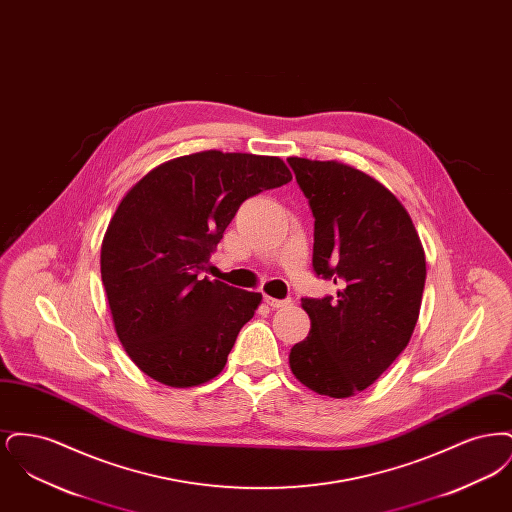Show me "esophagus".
<instances>
[{
    "label": "esophagus",
    "mask_w": 512,
    "mask_h": 512,
    "mask_svg": "<svg viewBox=\"0 0 512 512\" xmlns=\"http://www.w3.org/2000/svg\"><path fill=\"white\" fill-rule=\"evenodd\" d=\"M265 301H267L272 309H280V307L292 305V299H274V297H270V295H265Z\"/></svg>",
    "instance_id": "34e87169"
}]
</instances>
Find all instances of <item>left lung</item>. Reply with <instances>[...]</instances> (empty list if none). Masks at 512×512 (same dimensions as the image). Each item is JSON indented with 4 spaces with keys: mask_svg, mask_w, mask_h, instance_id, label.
I'll list each match as a JSON object with an SVG mask.
<instances>
[{
    "mask_svg": "<svg viewBox=\"0 0 512 512\" xmlns=\"http://www.w3.org/2000/svg\"><path fill=\"white\" fill-rule=\"evenodd\" d=\"M315 217L313 270L338 295L303 297L311 332L290 353L309 390L349 397L374 384L413 336L424 249L405 207L372 176L338 161L290 157Z\"/></svg>",
    "mask_w": 512,
    "mask_h": 512,
    "instance_id": "8db88e82",
    "label": "left lung"
}]
</instances>
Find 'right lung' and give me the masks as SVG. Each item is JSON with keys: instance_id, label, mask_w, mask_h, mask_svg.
Here are the masks:
<instances>
[{"instance_id": "obj_1", "label": "right lung", "mask_w": 512, "mask_h": 512, "mask_svg": "<svg viewBox=\"0 0 512 512\" xmlns=\"http://www.w3.org/2000/svg\"><path fill=\"white\" fill-rule=\"evenodd\" d=\"M290 180L278 157L201 151L124 195L101 245V280L122 347L147 376L188 388L224 368L263 297L201 272L245 199Z\"/></svg>"}]
</instances>
